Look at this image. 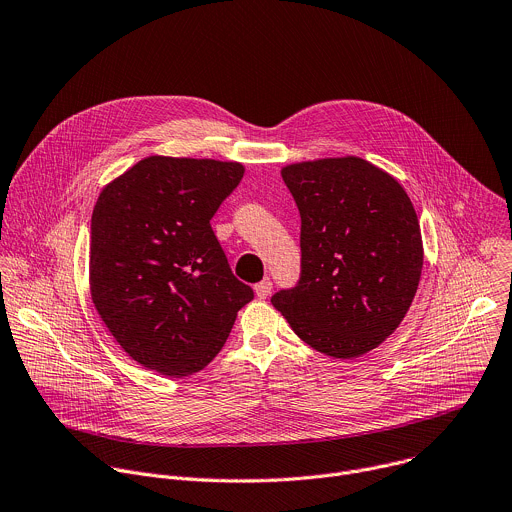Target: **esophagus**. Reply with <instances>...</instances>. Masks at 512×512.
<instances>
[{"label":"esophagus","mask_w":512,"mask_h":512,"mask_svg":"<svg viewBox=\"0 0 512 512\" xmlns=\"http://www.w3.org/2000/svg\"><path fill=\"white\" fill-rule=\"evenodd\" d=\"M254 292H256V296L258 298H266V296H270V292H272V282L266 278V280H262V282H258L256 286H254Z\"/></svg>","instance_id":"1"}]
</instances>
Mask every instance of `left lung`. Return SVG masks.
<instances>
[{
  "label": "left lung",
  "instance_id": "1",
  "mask_svg": "<svg viewBox=\"0 0 512 512\" xmlns=\"http://www.w3.org/2000/svg\"><path fill=\"white\" fill-rule=\"evenodd\" d=\"M300 212V278L270 300L313 349L353 359L381 345L416 296L424 246L412 199L361 157L282 167Z\"/></svg>",
  "mask_w": 512,
  "mask_h": 512
}]
</instances>
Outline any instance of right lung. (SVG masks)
Segmentation results:
<instances>
[{
  "label": "right lung",
  "instance_id": "right-lung-1",
  "mask_svg": "<svg viewBox=\"0 0 512 512\" xmlns=\"http://www.w3.org/2000/svg\"><path fill=\"white\" fill-rule=\"evenodd\" d=\"M242 177L236 161L151 155L100 191L90 294L102 323L143 367L167 377L203 369L254 298L210 224Z\"/></svg>",
  "mask_w": 512,
  "mask_h": 512
}]
</instances>
